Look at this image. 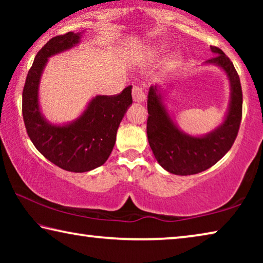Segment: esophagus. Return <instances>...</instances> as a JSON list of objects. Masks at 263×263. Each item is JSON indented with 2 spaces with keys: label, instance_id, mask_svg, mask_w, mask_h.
Segmentation results:
<instances>
[{
  "label": "esophagus",
  "instance_id": "34e87169",
  "mask_svg": "<svg viewBox=\"0 0 263 263\" xmlns=\"http://www.w3.org/2000/svg\"><path fill=\"white\" fill-rule=\"evenodd\" d=\"M145 92L139 86H133L132 88V99L136 103H142L145 101Z\"/></svg>",
  "mask_w": 263,
  "mask_h": 263
}]
</instances>
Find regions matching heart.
<instances>
[{"instance_id":"obj_1","label":"heart","mask_w":263,"mask_h":263,"mask_svg":"<svg viewBox=\"0 0 263 263\" xmlns=\"http://www.w3.org/2000/svg\"><path fill=\"white\" fill-rule=\"evenodd\" d=\"M164 48H166V46L162 45V44H158V45L149 46L147 50L145 51L144 61L152 62L155 59H158L160 54H161V53L164 51ZM180 60H181V55L179 54V53H172V54L169 55L167 58V60H166V67L167 68H173L174 66L179 64Z\"/></svg>"}]
</instances>
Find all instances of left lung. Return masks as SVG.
<instances>
[{"mask_svg": "<svg viewBox=\"0 0 263 263\" xmlns=\"http://www.w3.org/2000/svg\"><path fill=\"white\" fill-rule=\"evenodd\" d=\"M216 57L204 62L219 67L230 82V102L220 125L206 135L182 131L166 104V89L151 86L147 96V138L160 166L175 175H193L217 163L232 147L242 115V91L234 66L220 48L210 46Z\"/></svg>", "mask_w": 263, "mask_h": 263, "instance_id": "obj_1", "label": "left lung"}]
</instances>
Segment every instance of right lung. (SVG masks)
Listing matches in <instances>:
<instances>
[{
	"instance_id": "obj_1",
	"label": "right lung",
	"mask_w": 263,
	"mask_h": 263,
	"mask_svg": "<svg viewBox=\"0 0 263 263\" xmlns=\"http://www.w3.org/2000/svg\"><path fill=\"white\" fill-rule=\"evenodd\" d=\"M82 32H68L48 41L37 53L25 80L23 111L26 132L48 161L65 171L83 173L103 164L112 152L122 119L132 104V86L119 95H96L74 121L48 122L39 104V84L48 58L80 44Z\"/></svg>"
}]
</instances>
